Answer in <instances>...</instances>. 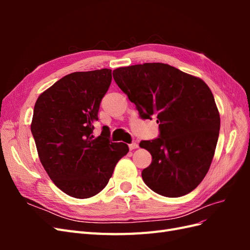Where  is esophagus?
<instances>
[{"instance_id":"34e87169","label":"esophagus","mask_w":250,"mask_h":250,"mask_svg":"<svg viewBox=\"0 0 250 250\" xmlns=\"http://www.w3.org/2000/svg\"><path fill=\"white\" fill-rule=\"evenodd\" d=\"M128 147H129L130 150H133V149L139 148V145L137 143H131V144H129V145H128Z\"/></svg>"}]
</instances>
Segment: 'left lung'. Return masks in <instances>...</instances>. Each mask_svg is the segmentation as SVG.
Returning a JSON list of instances; mask_svg holds the SVG:
<instances>
[{
	"mask_svg": "<svg viewBox=\"0 0 250 250\" xmlns=\"http://www.w3.org/2000/svg\"><path fill=\"white\" fill-rule=\"evenodd\" d=\"M143 120L156 118L158 138L142 141L152 163L142 177L153 192L180 197L192 192L209 169L220 116L206 82L166 63L119 67L112 72Z\"/></svg>",
	"mask_w": 250,
	"mask_h": 250,
	"instance_id": "obj_1",
	"label": "left lung"
}]
</instances>
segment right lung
<instances>
[{"label": "right lung", "mask_w": 250, "mask_h": 250, "mask_svg": "<svg viewBox=\"0 0 250 250\" xmlns=\"http://www.w3.org/2000/svg\"><path fill=\"white\" fill-rule=\"evenodd\" d=\"M111 82V70L75 72L39 97L31 132L42 165L55 186L78 199L93 197L108 184L129 148L112 143L107 127L98 138L94 123Z\"/></svg>", "instance_id": "1"}]
</instances>
